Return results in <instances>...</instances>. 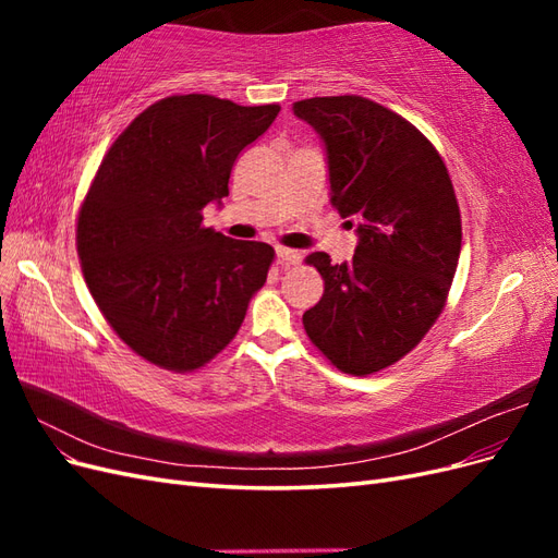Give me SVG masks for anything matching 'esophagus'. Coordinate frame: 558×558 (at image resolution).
Segmentation results:
<instances>
[{
	"instance_id": "esophagus-1",
	"label": "esophagus",
	"mask_w": 558,
	"mask_h": 558,
	"mask_svg": "<svg viewBox=\"0 0 558 558\" xmlns=\"http://www.w3.org/2000/svg\"><path fill=\"white\" fill-rule=\"evenodd\" d=\"M277 260L283 265V267H293V265H300L302 263V253L300 251H293V248H277Z\"/></svg>"
}]
</instances>
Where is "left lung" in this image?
Here are the masks:
<instances>
[{
	"instance_id": "left-lung-1",
	"label": "left lung",
	"mask_w": 558,
	"mask_h": 558,
	"mask_svg": "<svg viewBox=\"0 0 558 558\" xmlns=\"http://www.w3.org/2000/svg\"><path fill=\"white\" fill-rule=\"evenodd\" d=\"M326 146L330 205L356 228L353 258L307 256L324 295L302 314L318 351L347 375L410 353L440 316L461 256V211L447 167L402 116L359 95L293 105Z\"/></svg>"
}]
</instances>
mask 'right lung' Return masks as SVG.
I'll return each instance as SVG.
<instances>
[{
    "mask_svg": "<svg viewBox=\"0 0 558 558\" xmlns=\"http://www.w3.org/2000/svg\"><path fill=\"white\" fill-rule=\"evenodd\" d=\"M279 105L211 95L150 105L113 142L78 211L81 269L99 312L142 359L174 373L209 363L238 335L275 248L202 228L232 165Z\"/></svg>",
    "mask_w": 558,
    "mask_h": 558,
    "instance_id": "1",
    "label": "right lung"
}]
</instances>
